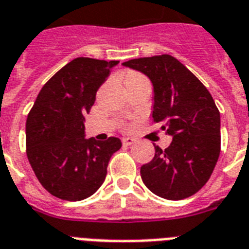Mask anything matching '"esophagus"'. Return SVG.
I'll list each match as a JSON object with an SVG mask.
<instances>
[{
  "mask_svg": "<svg viewBox=\"0 0 249 249\" xmlns=\"http://www.w3.org/2000/svg\"><path fill=\"white\" fill-rule=\"evenodd\" d=\"M135 142V140L132 139V137H123L122 139V144L124 145V146H130V145H132Z\"/></svg>",
  "mask_w": 249,
  "mask_h": 249,
  "instance_id": "obj_1",
  "label": "esophagus"
}]
</instances>
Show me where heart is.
<instances>
[{"label": "heart", "instance_id": "obj_1", "mask_svg": "<svg viewBox=\"0 0 249 249\" xmlns=\"http://www.w3.org/2000/svg\"><path fill=\"white\" fill-rule=\"evenodd\" d=\"M139 79H145V77L137 71H128L126 74V78H124V82L126 81H139Z\"/></svg>", "mask_w": 249, "mask_h": 249}]
</instances>
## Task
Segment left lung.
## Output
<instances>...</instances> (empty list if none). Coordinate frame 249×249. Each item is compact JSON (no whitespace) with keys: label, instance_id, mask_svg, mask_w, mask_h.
<instances>
[{"label":"left lung","instance_id":"8db88e82","mask_svg":"<svg viewBox=\"0 0 249 249\" xmlns=\"http://www.w3.org/2000/svg\"><path fill=\"white\" fill-rule=\"evenodd\" d=\"M148 75L154 87L153 122L174 136L164 150L141 166L145 186L170 200L192 196L210 180L221 149L220 112L206 86L171 55L124 61Z\"/></svg>","mask_w":249,"mask_h":249}]
</instances>
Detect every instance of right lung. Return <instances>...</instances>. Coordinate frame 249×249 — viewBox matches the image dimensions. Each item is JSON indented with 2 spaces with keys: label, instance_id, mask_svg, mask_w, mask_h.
I'll list each match as a JSON object with an SVG mask.
<instances>
[{
  "label": "right lung",
  "instance_id": "add662e5",
  "mask_svg": "<svg viewBox=\"0 0 249 249\" xmlns=\"http://www.w3.org/2000/svg\"><path fill=\"white\" fill-rule=\"evenodd\" d=\"M118 60L77 57L39 91L25 124L27 157L43 188L56 198L77 202L92 196L107 176L118 137L85 139V117L99 87Z\"/></svg>",
  "mask_w": 249,
  "mask_h": 249
}]
</instances>
